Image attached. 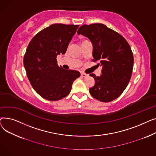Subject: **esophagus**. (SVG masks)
I'll return each instance as SVG.
<instances>
[{
    "instance_id": "34e87169",
    "label": "esophagus",
    "mask_w": 156,
    "mask_h": 156,
    "mask_svg": "<svg viewBox=\"0 0 156 156\" xmlns=\"http://www.w3.org/2000/svg\"><path fill=\"white\" fill-rule=\"evenodd\" d=\"M81 76L83 77V78H87L88 76V74H86V73H81Z\"/></svg>"
}]
</instances>
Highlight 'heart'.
Instances as JSON below:
<instances>
[{
    "label": "heart",
    "mask_w": 156,
    "mask_h": 156,
    "mask_svg": "<svg viewBox=\"0 0 156 156\" xmlns=\"http://www.w3.org/2000/svg\"><path fill=\"white\" fill-rule=\"evenodd\" d=\"M85 41H87V40H83L82 42H81V43H82V42H85Z\"/></svg>",
    "instance_id": "obj_1"
}]
</instances>
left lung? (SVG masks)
I'll return each instance as SVG.
<instances>
[{
  "label": "left lung",
  "mask_w": 156,
  "mask_h": 156,
  "mask_svg": "<svg viewBox=\"0 0 156 156\" xmlns=\"http://www.w3.org/2000/svg\"><path fill=\"white\" fill-rule=\"evenodd\" d=\"M78 35L88 37L93 45L92 61L102 66V75L90 74L95 80L89 92L97 100L109 102L125 90L132 76L133 54L126 39L116 31L101 23L84 24Z\"/></svg>",
  "instance_id": "1"
}]
</instances>
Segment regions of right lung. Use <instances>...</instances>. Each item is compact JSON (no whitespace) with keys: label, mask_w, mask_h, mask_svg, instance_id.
Segmentation results:
<instances>
[{"label":"right lung","mask_w":156,"mask_h":156,"mask_svg":"<svg viewBox=\"0 0 156 156\" xmlns=\"http://www.w3.org/2000/svg\"><path fill=\"white\" fill-rule=\"evenodd\" d=\"M79 25L53 24L39 31L29 43L23 64L34 89L44 99L55 101L66 97L79 71L64 69L56 57L65 54Z\"/></svg>","instance_id":"right-lung-1"}]
</instances>
